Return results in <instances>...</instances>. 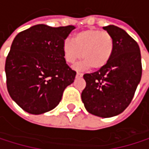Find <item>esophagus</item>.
Returning <instances> with one entry per match:
<instances>
[{
    "mask_svg": "<svg viewBox=\"0 0 149 149\" xmlns=\"http://www.w3.org/2000/svg\"><path fill=\"white\" fill-rule=\"evenodd\" d=\"M83 76V73H81V72H77V74H76V78H81Z\"/></svg>",
    "mask_w": 149,
    "mask_h": 149,
    "instance_id": "34e87169",
    "label": "esophagus"
}]
</instances>
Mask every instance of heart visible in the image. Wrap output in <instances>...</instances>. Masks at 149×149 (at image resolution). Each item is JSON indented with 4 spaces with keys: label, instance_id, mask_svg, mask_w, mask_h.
<instances>
[{
    "label": "heart",
    "instance_id": "b5f03b06",
    "mask_svg": "<svg viewBox=\"0 0 149 149\" xmlns=\"http://www.w3.org/2000/svg\"><path fill=\"white\" fill-rule=\"evenodd\" d=\"M113 39L112 36L95 28L78 33L74 40L66 39L62 44L64 61L72 64L83 57L84 61L76 67L78 70H100L106 66L113 52Z\"/></svg>",
    "mask_w": 149,
    "mask_h": 149
}]
</instances>
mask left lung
Here are the masks:
<instances>
[{
    "label": "left lung",
    "instance_id": "1",
    "mask_svg": "<svg viewBox=\"0 0 149 149\" xmlns=\"http://www.w3.org/2000/svg\"><path fill=\"white\" fill-rule=\"evenodd\" d=\"M113 39L112 58L105 67L84 74L86 88L81 99L88 113L103 118L123 113L132 100L142 74L138 43L123 29L103 27Z\"/></svg>",
    "mask_w": 149,
    "mask_h": 149
}]
</instances>
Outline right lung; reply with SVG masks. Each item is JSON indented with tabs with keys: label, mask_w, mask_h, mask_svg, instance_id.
Instances as JSON below:
<instances>
[{
	"label": "right lung",
	"mask_w": 149,
	"mask_h": 149,
	"mask_svg": "<svg viewBox=\"0 0 149 149\" xmlns=\"http://www.w3.org/2000/svg\"><path fill=\"white\" fill-rule=\"evenodd\" d=\"M74 26L53 27L39 24L14 38L5 62L11 98L22 109L41 114L55 108L76 71L63 59L62 44Z\"/></svg>",
	"instance_id": "1"
}]
</instances>
